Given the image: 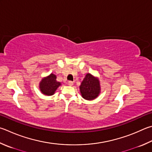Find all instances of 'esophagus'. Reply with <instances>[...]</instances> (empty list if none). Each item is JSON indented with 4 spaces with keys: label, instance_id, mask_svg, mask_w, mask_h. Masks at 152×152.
<instances>
[{
    "label": "esophagus",
    "instance_id": "obj_1",
    "mask_svg": "<svg viewBox=\"0 0 152 152\" xmlns=\"http://www.w3.org/2000/svg\"><path fill=\"white\" fill-rule=\"evenodd\" d=\"M68 84L69 86H72L74 84V82L72 81H68Z\"/></svg>",
    "mask_w": 152,
    "mask_h": 152
}]
</instances>
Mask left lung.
Listing matches in <instances>:
<instances>
[{
    "label": "left lung",
    "instance_id": "left-lung-1",
    "mask_svg": "<svg viewBox=\"0 0 152 152\" xmlns=\"http://www.w3.org/2000/svg\"><path fill=\"white\" fill-rule=\"evenodd\" d=\"M81 94L86 100H92L100 94V82L90 74H87L80 86Z\"/></svg>",
    "mask_w": 152,
    "mask_h": 152
}]
</instances>
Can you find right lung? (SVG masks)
Instances as JSON below:
<instances>
[{
    "label": "right lung",
    "mask_w": 152,
    "mask_h": 152,
    "mask_svg": "<svg viewBox=\"0 0 152 152\" xmlns=\"http://www.w3.org/2000/svg\"><path fill=\"white\" fill-rule=\"evenodd\" d=\"M60 85V82L56 80V76L51 74L46 78H43L40 83L41 92L47 96L53 95L58 87Z\"/></svg>",
    "instance_id": "add662e5"
}]
</instances>
